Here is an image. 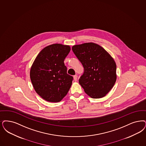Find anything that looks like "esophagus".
<instances>
[{
    "mask_svg": "<svg viewBox=\"0 0 146 146\" xmlns=\"http://www.w3.org/2000/svg\"><path fill=\"white\" fill-rule=\"evenodd\" d=\"M73 78H74V81H75V82H76V81H77L78 76H77L76 75H75V76H73Z\"/></svg>",
    "mask_w": 146,
    "mask_h": 146,
    "instance_id": "1",
    "label": "esophagus"
}]
</instances>
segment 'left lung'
<instances>
[{"instance_id":"obj_1","label":"left lung","mask_w":146,"mask_h":146,"mask_svg":"<svg viewBox=\"0 0 146 146\" xmlns=\"http://www.w3.org/2000/svg\"><path fill=\"white\" fill-rule=\"evenodd\" d=\"M72 50L84 72L79 80L85 93L92 98L104 97L116 81V64L111 55L92 42L73 46Z\"/></svg>"}]
</instances>
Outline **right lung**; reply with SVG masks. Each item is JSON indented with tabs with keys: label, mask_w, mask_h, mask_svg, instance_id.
Returning <instances> with one entry per match:
<instances>
[{
	"label": "right lung",
	"mask_w": 146,
	"mask_h": 146,
	"mask_svg": "<svg viewBox=\"0 0 146 146\" xmlns=\"http://www.w3.org/2000/svg\"><path fill=\"white\" fill-rule=\"evenodd\" d=\"M70 46L53 44L37 55L30 69V79L35 91L49 102H58L70 90L73 78L67 73L64 58Z\"/></svg>",
	"instance_id": "obj_1"
}]
</instances>
